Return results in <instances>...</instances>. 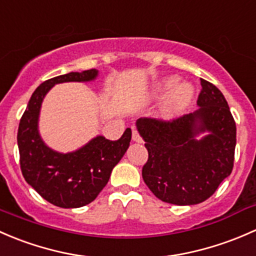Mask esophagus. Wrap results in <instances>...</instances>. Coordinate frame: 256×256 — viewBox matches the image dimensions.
Here are the masks:
<instances>
[{
  "label": "esophagus",
  "mask_w": 256,
  "mask_h": 256,
  "mask_svg": "<svg viewBox=\"0 0 256 256\" xmlns=\"http://www.w3.org/2000/svg\"><path fill=\"white\" fill-rule=\"evenodd\" d=\"M132 138H133V140L136 142V143H140L142 142V136H139L138 130H136V128H133V134H132Z\"/></svg>",
  "instance_id": "obj_1"
}]
</instances>
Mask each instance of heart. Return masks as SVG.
<instances>
[{"label":"heart","instance_id":"1","mask_svg":"<svg viewBox=\"0 0 256 256\" xmlns=\"http://www.w3.org/2000/svg\"><path fill=\"white\" fill-rule=\"evenodd\" d=\"M175 85L176 78H168V80L164 81V84H162V92L165 94V92L168 91L170 88H172ZM192 96H194V88H192L191 85H188V84H181V85L176 86V88L171 91V94H168L164 106H162V116H165V117L168 118L176 116L190 104Z\"/></svg>","mask_w":256,"mask_h":256}]
</instances>
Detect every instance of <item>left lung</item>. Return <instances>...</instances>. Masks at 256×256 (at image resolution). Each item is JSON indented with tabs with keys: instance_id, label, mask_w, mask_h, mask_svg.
I'll list each match as a JSON object with an SVG mask.
<instances>
[{
	"instance_id": "obj_1",
	"label": "left lung",
	"mask_w": 256,
	"mask_h": 256,
	"mask_svg": "<svg viewBox=\"0 0 256 256\" xmlns=\"http://www.w3.org/2000/svg\"><path fill=\"white\" fill-rule=\"evenodd\" d=\"M200 108L171 120L140 118L139 134L148 149L142 175L162 202L178 206L210 198L234 165L236 127L224 96L201 78ZM208 134L197 141L196 136Z\"/></svg>"
}]
</instances>
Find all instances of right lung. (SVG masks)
<instances>
[{
    "mask_svg": "<svg viewBox=\"0 0 256 256\" xmlns=\"http://www.w3.org/2000/svg\"><path fill=\"white\" fill-rule=\"evenodd\" d=\"M98 71L69 72L49 78L36 88L20 118L17 142L23 178L52 204L78 208L91 204L107 185L110 171L127 152L132 139L127 128L118 140L96 136L74 152L52 150L38 133V117L44 96L55 84L91 81Z\"/></svg>",
    "mask_w": 256,
    "mask_h": 256,
    "instance_id": "right-lung-1",
    "label": "right lung"
}]
</instances>
